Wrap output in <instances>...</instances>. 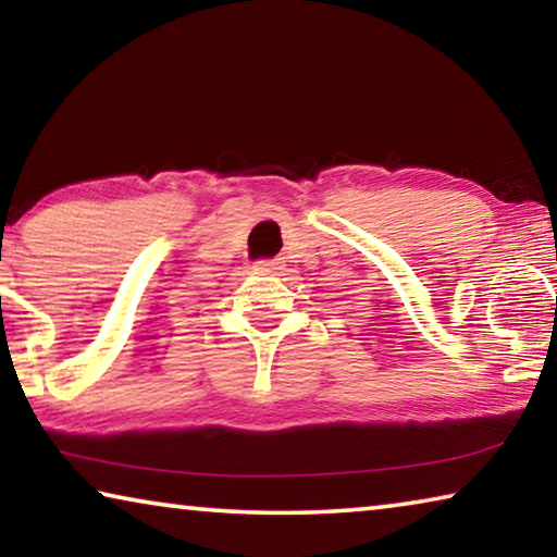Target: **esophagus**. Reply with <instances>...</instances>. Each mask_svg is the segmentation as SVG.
I'll list each match as a JSON object with an SVG mask.
<instances>
[{
  "label": "esophagus",
  "instance_id": "1",
  "mask_svg": "<svg viewBox=\"0 0 557 557\" xmlns=\"http://www.w3.org/2000/svg\"><path fill=\"white\" fill-rule=\"evenodd\" d=\"M255 270L257 272H275V270H280V262H275V260H257L255 262Z\"/></svg>",
  "mask_w": 557,
  "mask_h": 557
}]
</instances>
